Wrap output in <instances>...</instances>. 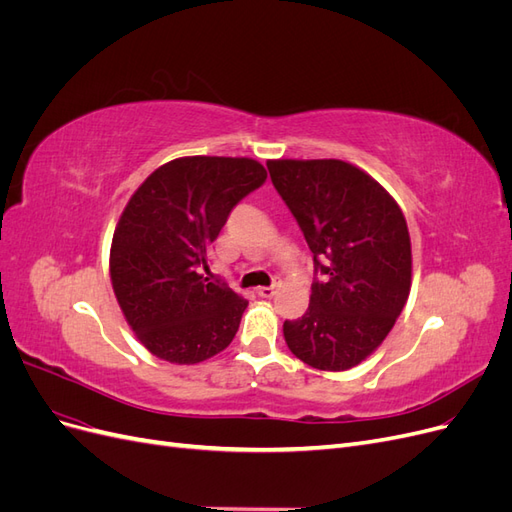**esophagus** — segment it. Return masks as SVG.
I'll use <instances>...</instances> for the list:
<instances>
[{"mask_svg":"<svg viewBox=\"0 0 512 512\" xmlns=\"http://www.w3.org/2000/svg\"><path fill=\"white\" fill-rule=\"evenodd\" d=\"M275 292H277V286H260V288H256V294H258V297H262V299H271Z\"/></svg>","mask_w":512,"mask_h":512,"instance_id":"1","label":"esophagus"}]
</instances>
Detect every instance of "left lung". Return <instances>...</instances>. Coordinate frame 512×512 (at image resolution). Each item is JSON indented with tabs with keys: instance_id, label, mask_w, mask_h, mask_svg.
I'll use <instances>...</instances> for the list:
<instances>
[{
	"instance_id": "1",
	"label": "left lung",
	"mask_w": 512,
	"mask_h": 512,
	"mask_svg": "<svg viewBox=\"0 0 512 512\" xmlns=\"http://www.w3.org/2000/svg\"><path fill=\"white\" fill-rule=\"evenodd\" d=\"M271 181L297 218L322 282L307 312L284 322L290 352L346 371L391 333L412 286L404 211L365 170L344 160H269Z\"/></svg>"
}]
</instances>
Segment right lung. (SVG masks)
Instances as JSON below:
<instances>
[{
    "instance_id": "1",
    "label": "right lung",
    "mask_w": 512,
    "mask_h": 512,
    "mask_svg": "<svg viewBox=\"0 0 512 512\" xmlns=\"http://www.w3.org/2000/svg\"><path fill=\"white\" fill-rule=\"evenodd\" d=\"M265 179L252 158L188 156L153 170L128 200L108 269L126 322L153 356L196 365L232 342L247 301L200 267L232 207Z\"/></svg>"
}]
</instances>
